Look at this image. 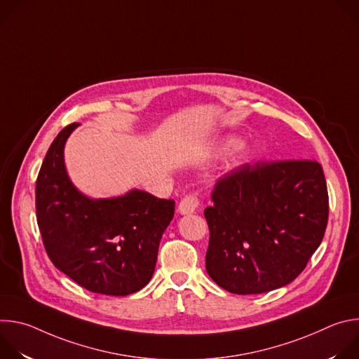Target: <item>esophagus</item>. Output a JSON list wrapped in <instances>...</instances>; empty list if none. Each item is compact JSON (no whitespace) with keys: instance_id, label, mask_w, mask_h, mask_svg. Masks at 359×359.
I'll use <instances>...</instances> for the list:
<instances>
[{"instance_id":"1","label":"esophagus","mask_w":359,"mask_h":359,"mask_svg":"<svg viewBox=\"0 0 359 359\" xmlns=\"http://www.w3.org/2000/svg\"><path fill=\"white\" fill-rule=\"evenodd\" d=\"M198 208H200V200H198L197 194H196V193H190V194L184 196V197L180 200L177 212H179L180 215H191V213H194Z\"/></svg>"}]
</instances>
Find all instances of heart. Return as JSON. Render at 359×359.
<instances>
[{"instance_id":"heart-1","label":"heart","mask_w":359,"mask_h":359,"mask_svg":"<svg viewBox=\"0 0 359 359\" xmlns=\"http://www.w3.org/2000/svg\"><path fill=\"white\" fill-rule=\"evenodd\" d=\"M236 144H237V140H234V139H230V140H227V143H226L227 147H234Z\"/></svg>"}]
</instances>
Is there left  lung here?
Instances as JSON below:
<instances>
[{
    "label": "left lung",
    "mask_w": 359,
    "mask_h": 359,
    "mask_svg": "<svg viewBox=\"0 0 359 359\" xmlns=\"http://www.w3.org/2000/svg\"><path fill=\"white\" fill-rule=\"evenodd\" d=\"M204 209L206 270L229 292L262 294L290 284L320 247L328 190L316 161L244 163L220 177Z\"/></svg>",
    "instance_id": "left-lung-1"
}]
</instances>
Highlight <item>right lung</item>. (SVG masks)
Returning <instances> with one entry per match:
<instances>
[{"label": "right lung", "mask_w": 359, "mask_h": 359, "mask_svg": "<svg viewBox=\"0 0 359 359\" xmlns=\"http://www.w3.org/2000/svg\"><path fill=\"white\" fill-rule=\"evenodd\" d=\"M76 126L71 123L58 133L36 177L42 243L53 264L81 287L128 295L143 288L155 271L175 200L136 189L112 198L83 196L71 183L64 163L65 142Z\"/></svg>", "instance_id": "right-lung-1"}]
</instances>
